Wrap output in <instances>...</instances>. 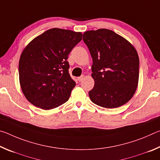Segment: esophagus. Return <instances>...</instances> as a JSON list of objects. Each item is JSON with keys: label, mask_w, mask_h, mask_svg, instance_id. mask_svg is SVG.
<instances>
[{"label": "esophagus", "mask_w": 160, "mask_h": 160, "mask_svg": "<svg viewBox=\"0 0 160 160\" xmlns=\"http://www.w3.org/2000/svg\"><path fill=\"white\" fill-rule=\"evenodd\" d=\"M84 78H85V76H84L83 75H81L80 77L78 78V80L79 81V82H82V81L83 80V79H84Z\"/></svg>", "instance_id": "obj_1"}]
</instances>
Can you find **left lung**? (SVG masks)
<instances>
[{"mask_svg":"<svg viewBox=\"0 0 160 160\" xmlns=\"http://www.w3.org/2000/svg\"><path fill=\"white\" fill-rule=\"evenodd\" d=\"M83 41L92 58L93 89L89 92L92 102L113 109L132 98L139 78V57L131 43L107 29L87 31Z\"/></svg>","mask_w":160,"mask_h":160,"instance_id":"8db88e82","label":"left lung"}]
</instances>
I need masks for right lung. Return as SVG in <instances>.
Masks as SVG:
<instances>
[{"instance_id":"right-lung-1","label":"right lung","mask_w":160,"mask_h":160,"mask_svg":"<svg viewBox=\"0 0 160 160\" xmlns=\"http://www.w3.org/2000/svg\"><path fill=\"white\" fill-rule=\"evenodd\" d=\"M82 33L53 28L32 40L21 54L19 78L21 89L35 107L48 110L68 100L75 82L68 72L67 59Z\"/></svg>"}]
</instances>
